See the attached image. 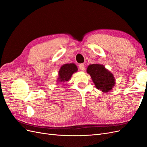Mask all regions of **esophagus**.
<instances>
[{
    "instance_id": "esophagus-1",
    "label": "esophagus",
    "mask_w": 147,
    "mask_h": 147,
    "mask_svg": "<svg viewBox=\"0 0 147 147\" xmlns=\"http://www.w3.org/2000/svg\"><path fill=\"white\" fill-rule=\"evenodd\" d=\"M79 69L82 70H84V64H80L79 65Z\"/></svg>"
}]
</instances>
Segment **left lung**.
<instances>
[{
	"instance_id": "1",
	"label": "left lung",
	"mask_w": 147,
	"mask_h": 147,
	"mask_svg": "<svg viewBox=\"0 0 147 147\" xmlns=\"http://www.w3.org/2000/svg\"><path fill=\"white\" fill-rule=\"evenodd\" d=\"M86 72L90 75L93 83L97 90L108 92L115 85L113 74L105 68L104 65L94 64L89 65Z\"/></svg>"
}]
</instances>
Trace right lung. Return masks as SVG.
Listing matches in <instances>:
<instances>
[{
  "instance_id": "add662e5",
  "label": "right lung",
  "mask_w": 147,
  "mask_h": 147,
  "mask_svg": "<svg viewBox=\"0 0 147 147\" xmlns=\"http://www.w3.org/2000/svg\"><path fill=\"white\" fill-rule=\"evenodd\" d=\"M78 71L77 66L74 63L65 64L61 67L58 72L57 83H63L70 80L72 75Z\"/></svg>"
}]
</instances>
